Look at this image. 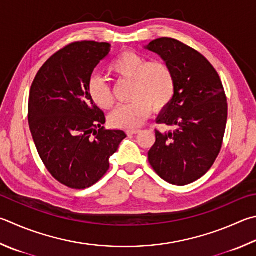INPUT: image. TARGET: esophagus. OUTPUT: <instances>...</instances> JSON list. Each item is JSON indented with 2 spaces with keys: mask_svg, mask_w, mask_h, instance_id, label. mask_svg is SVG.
<instances>
[{
  "mask_svg": "<svg viewBox=\"0 0 256 256\" xmlns=\"http://www.w3.org/2000/svg\"><path fill=\"white\" fill-rule=\"evenodd\" d=\"M138 132H140V130H138V128L128 130V131H126V133H128V134H138Z\"/></svg>",
  "mask_w": 256,
  "mask_h": 256,
  "instance_id": "1",
  "label": "esophagus"
}]
</instances>
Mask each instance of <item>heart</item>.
Returning a JSON list of instances; mask_svg holds the SVG:
<instances>
[{"instance_id": "b5f03b06", "label": "heart", "mask_w": 256, "mask_h": 256, "mask_svg": "<svg viewBox=\"0 0 256 256\" xmlns=\"http://www.w3.org/2000/svg\"><path fill=\"white\" fill-rule=\"evenodd\" d=\"M110 72L118 80H131V103L120 105L110 116L115 128H134L140 126L151 113V108L162 110L176 94L174 72L168 64L152 60L136 51H124L110 64ZM88 92L100 108L110 110L115 103L112 87L100 74H94L88 82Z\"/></svg>"}]
</instances>
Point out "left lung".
Wrapping results in <instances>:
<instances>
[{"mask_svg":"<svg viewBox=\"0 0 256 256\" xmlns=\"http://www.w3.org/2000/svg\"><path fill=\"white\" fill-rule=\"evenodd\" d=\"M146 49L159 54L176 77L174 100L156 118V123L174 130H156L148 162L166 182L192 184L212 168L220 154L227 122L224 87L212 64L178 40L159 38Z\"/></svg>","mask_w":256,"mask_h":256,"instance_id":"8db88e82","label":"left lung"}]
</instances>
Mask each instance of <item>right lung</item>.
I'll list each match as a JSON object with an SVG mask.
<instances>
[{"label":"right lung","instance_id":"right-lung-1","mask_svg":"<svg viewBox=\"0 0 256 256\" xmlns=\"http://www.w3.org/2000/svg\"><path fill=\"white\" fill-rule=\"evenodd\" d=\"M110 51L108 42L68 44L44 64L30 90L28 118L36 150L51 176L72 189L96 184L126 138L104 128L105 115L88 92L92 72Z\"/></svg>","mask_w":256,"mask_h":256}]
</instances>
